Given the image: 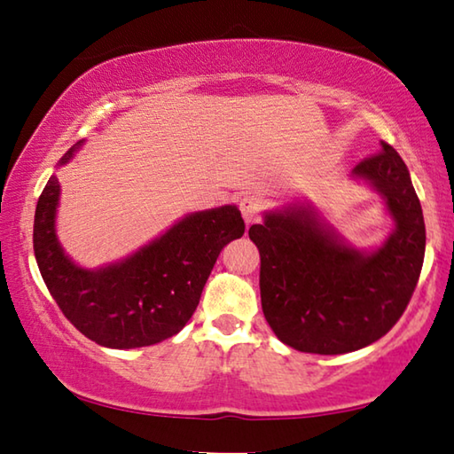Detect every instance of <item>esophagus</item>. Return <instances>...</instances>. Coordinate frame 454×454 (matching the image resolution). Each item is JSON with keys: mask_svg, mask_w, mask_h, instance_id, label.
<instances>
[{"mask_svg": "<svg viewBox=\"0 0 454 454\" xmlns=\"http://www.w3.org/2000/svg\"><path fill=\"white\" fill-rule=\"evenodd\" d=\"M239 209H241L243 219L247 225H251V223H259L261 215H263V199H261L259 195H253V193L243 195L239 201Z\"/></svg>", "mask_w": 454, "mask_h": 454, "instance_id": "obj_1", "label": "esophagus"}]
</instances>
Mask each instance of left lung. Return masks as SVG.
Instances as JSON below:
<instances>
[{
	"label": "left lung",
	"mask_w": 454,
	"mask_h": 454,
	"mask_svg": "<svg viewBox=\"0 0 454 454\" xmlns=\"http://www.w3.org/2000/svg\"><path fill=\"white\" fill-rule=\"evenodd\" d=\"M379 153L353 175L385 197L395 231L377 251L348 247L311 207L273 211L249 229L261 255V307L279 340L301 353L343 355L375 343L401 319L425 259V219L401 155Z\"/></svg>",
	"instance_id": "1"
}]
</instances>
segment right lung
I'll list each match as a JSON object with an SVG mask.
<instances>
[{"mask_svg": "<svg viewBox=\"0 0 454 454\" xmlns=\"http://www.w3.org/2000/svg\"><path fill=\"white\" fill-rule=\"evenodd\" d=\"M82 145L71 147L61 165ZM59 181L51 175L39 195L34 251L39 273L74 327L101 347L135 348L165 340L185 327L221 249L245 233L235 205L189 215L121 263L87 271L55 237Z\"/></svg>", "mask_w": 454, "mask_h": 454, "instance_id": "1", "label": "right lung"}]
</instances>
